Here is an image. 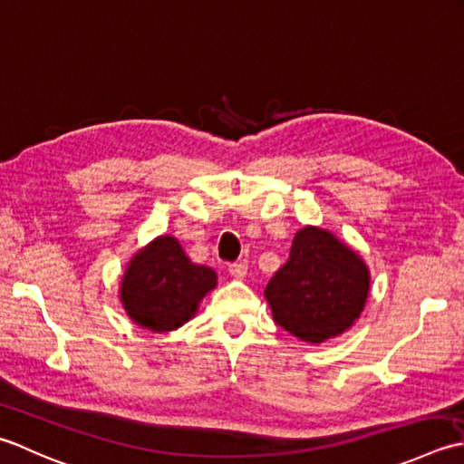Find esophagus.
I'll return each instance as SVG.
<instances>
[{
    "instance_id": "esophagus-1",
    "label": "esophagus",
    "mask_w": 464,
    "mask_h": 464,
    "mask_svg": "<svg viewBox=\"0 0 464 464\" xmlns=\"http://www.w3.org/2000/svg\"><path fill=\"white\" fill-rule=\"evenodd\" d=\"M228 272L236 280H244L246 274H248V264L246 262H232L228 266Z\"/></svg>"
}]
</instances>
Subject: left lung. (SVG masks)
<instances>
[{"mask_svg": "<svg viewBox=\"0 0 464 464\" xmlns=\"http://www.w3.org/2000/svg\"><path fill=\"white\" fill-rule=\"evenodd\" d=\"M368 290L371 272L351 246L324 228L304 226L264 296L274 323L304 343L320 344L356 323Z\"/></svg>", "mask_w": 464, "mask_h": 464, "instance_id": "obj_1", "label": "left lung"}]
</instances>
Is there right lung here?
Listing matches in <instances>:
<instances>
[{"label": "right lung", "instance_id": "add662e5", "mask_svg": "<svg viewBox=\"0 0 464 464\" xmlns=\"http://www.w3.org/2000/svg\"><path fill=\"white\" fill-rule=\"evenodd\" d=\"M216 272L186 256L174 236H158L134 254L121 276L120 300L126 314L152 333L186 324L200 300L216 288Z\"/></svg>", "mask_w": 464, "mask_h": 464}]
</instances>
